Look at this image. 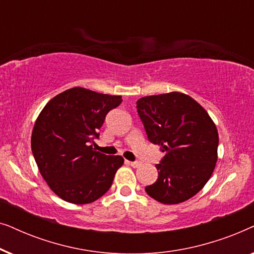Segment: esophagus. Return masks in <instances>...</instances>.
Wrapping results in <instances>:
<instances>
[{
    "label": "esophagus",
    "instance_id": "1",
    "mask_svg": "<svg viewBox=\"0 0 254 254\" xmlns=\"http://www.w3.org/2000/svg\"><path fill=\"white\" fill-rule=\"evenodd\" d=\"M127 163H128V164H129L130 166H133V168H138V166L141 165L140 162H128V161H127Z\"/></svg>",
    "mask_w": 254,
    "mask_h": 254
}]
</instances>
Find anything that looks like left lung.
<instances>
[{"instance_id":"left-lung-1","label":"left lung","mask_w":254,"mask_h":254,"mask_svg":"<svg viewBox=\"0 0 254 254\" xmlns=\"http://www.w3.org/2000/svg\"><path fill=\"white\" fill-rule=\"evenodd\" d=\"M137 113L148 140L165 152L157 182L145 192L158 202L177 204L203 189L217 162L218 133L207 111L192 97L169 92L142 97Z\"/></svg>"}]
</instances>
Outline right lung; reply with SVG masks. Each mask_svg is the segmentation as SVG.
I'll return each mask as SVG.
<instances>
[{"label":"right lung","mask_w":254,"mask_h":254,"mask_svg":"<svg viewBox=\"0 0 254 254\" xmlns=\"http://www.w3.org/2000/svg\"><path fill=\"white\" fill-rule=\"evenodd\" d=\"M121 102V96L76 86L52 98L38 116L32 154L45 182L62 200L91 203L112 186L124 158L93 150L91 143L106 114Z\"/></svg>","instance_id":"obj_1"}]
</instances>
